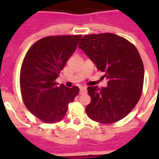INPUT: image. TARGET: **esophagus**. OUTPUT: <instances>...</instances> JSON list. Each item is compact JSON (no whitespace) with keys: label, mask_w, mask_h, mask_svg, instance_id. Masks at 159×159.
<instances>
[{"label":"esophagus","mask_w":159,"mask_h":159,"mask_svg":"<svg viewBox=\"0 0 159 159\" xmlns=\"http://www.w3.org/2000/svg\"><path fill=\"white\" fill-rule=\"evenodd\" d=\"M87 93V88L86 87H82L81 89H80V94H86Z\"/></svg>","instance_id":"esophagus-1"}]
</instances>
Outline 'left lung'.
<instances>
[{"label": "left lung", "instance_id": "8db88e82", "mask_svg": "<svg viewBox=\"0 0 159 159\" xmlns=\"http://www.w3.org/2000/svg\"><path fill=\"white\" fill-rule=\"evenodd\" d=\"M79 48L105 72L103 78L107 80L106 87H87L92 101L86 113L102 124L120 120L134 108L143 92L144 68L138 49L112 33L87 34Z\"/></svg>", "mask_w": 159, "mask_h": 159}]
</instances>
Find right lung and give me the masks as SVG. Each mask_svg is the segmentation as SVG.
Returning a JSON list of instances; mask_svg holds the SVG:
<instances>
[{
  "label": "right lung",
  "mask_w": 159,
  "mask_h": 159,
  "mask_svg": "<svg viewBox=\"0 0 159 159\" xmlns=\"http://www.w3.org/2000/svg\"><path fill=\"white\" fill-rule=\"evenodd\" d=\"M81 38V34L47 36L34 43L24 58L20 75L22 99L26 108L43 123L62 120L68 104L79 93L76 86H57L56 79Z\"/></svg>",
  "instance_id": "obj_1"
}]
</instances>
